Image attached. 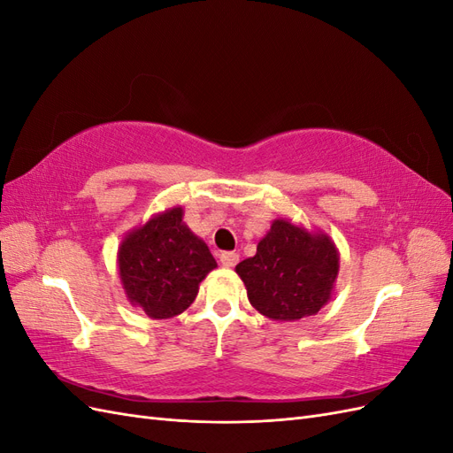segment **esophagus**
Masks as SVG:
<instances>
[{
	"label": "esophagus",
	"instance_id": "34e87169",
	"mask_svg": "<svg viewBox=\"0 0 453 453\" xmlns=\"http://www.w3.org/2000/svg\"><path fill=\"white\" fill-rule=\"evenodd\" d=\"M238 260H240V255L234 253V251H225V253H221V265H223L225 268L236 266Z\"/></svg>",
	"mask_w": 453,
	"mask_h": 453
}]
</instances>
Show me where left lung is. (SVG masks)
I'll list each match as a JSON object with an SVG mask.
<instances>
[{
  "label": "left lung",
  "instance_id": "8db88e82",
  "mask_svg": "<svg viewBox=\"0 0 453 453\" xmlns=\"http://www.w3.org/2000/svg\"><path fill=\"white\" fill-rule=\"evenodd\" d=\"M340 253L331 236L276 219L258 240L255 257L242 260L251 306L273 321H298L318 313L334 293Z\"/></svg>",
  "mask_w": 453,
  "mask_h": 453
}]
</instances>
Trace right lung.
Returning a JSON list of instances; mask_svg holds the SVG:
<instances>
[{
    "label": "right lung",
    "mask_w": 453,
    "mask_h": 453,
    "mask_svg": "<svg viewBox=\"0 0 453 453\" xmlns=\"http://www.w3.org/2000/svg\"><path fill=\"white\" fill-rule=\"evenodd\" d=\"M117 266L128 303L150 319H170L195 303L202 280L217 263L185 225L181 205H173L122 238Z\"/></svg>",
    "instance_id": "obj_1"
}]
</instances>
